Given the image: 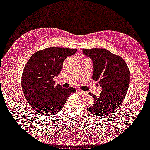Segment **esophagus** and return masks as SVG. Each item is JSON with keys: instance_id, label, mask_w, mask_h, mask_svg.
Listing matches in <instances>:
<instances>
[{"instance_id": "34e87169", "label": "esophagus", "mask_w": 150, "mask_h": 150, "mask_svg": "<svg viewBox=\"0 0 150 150\" xmlns=\"http://www.w3.org/2000/svg\"><path fill=\"white\" fill-rule=\"evenodd\" d=\"M78 93H79L81 96H85L88 95V93L86 92V91H81V90H78Z\"/></svg>"}]
</instances>
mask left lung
<instances>
[{"label": "left lung", "mask_w": 150, "mask_h": 150, "mask_svg": "<svg viewBox=\"0 0 150 150\" xmlns=\"http://www.w3.org/2000/svg\"><path fill=\"white\" fill-rule=\"evenodd\" d=\"M93 62V79L98 81L102 91L99 97L90 93L94 103L87 110L96 116L110 114L124 100L130 82V71L125 60L105 49H82Z\"/></svg>", "instance_id": "left-lung-1"}]
</instances>
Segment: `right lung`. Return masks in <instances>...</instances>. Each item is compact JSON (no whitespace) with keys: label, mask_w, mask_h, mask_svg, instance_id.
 <instances>
[{"label":"right lung","mask_w":150,"mask_h":150,"mask_svg":"<svg viewBox=\"0 0 150 150\" xmlns=\"http://www.w3.org/2000/svg\"><path fill=\"white\" fill-rule=\"evenodd\" d=\"M77 50L50 47L34 53L24 69L21 87L23 94L32 108L43 116L59 112L69 96L76 91L74 88H63L55 85L53 78L62 68L63 62Z\"/></svg>","instance_id":"add662e5"}]
</instances>
